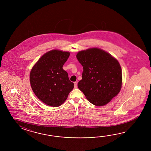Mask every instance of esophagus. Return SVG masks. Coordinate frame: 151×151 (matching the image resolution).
<instances>
[{"label": "esophagus", "instance_id": "obj_1", "mask_svg": "<svg viewBox=\"0 0 151 151\" xmlns=\"http://www.w3.org/2000/svg\"><path fill=\"white\" fill-rule=\"evenodd\" d=\"M74 88H76L77 87V83H76V82H75V83H74Z\"/></svg>", "mask_w": 151, "mask_h": 151}]
</instances>
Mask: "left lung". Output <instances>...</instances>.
<instances>
[{"mask_svg":"<svg viewBox=\"0 0 151 151\" xmlns=\"http://www.w3.org/2000/svg\"><path fill=\"white\" fill-rule=\"evenodd\" d=\"M76 57L83 67L82 79L78 83L79 89L93 105H106L122 88V71L119 62L98 48L81 51Z\"/></svg>","mask_w":151,"mask_h":151,"instance_id":"left-lung-1","label":"left lung"}]
</instances>
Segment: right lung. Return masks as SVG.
<instances>
[{"mask_svg":"<svg viewBox=\"0 0 151 151\" xmlns=\"http://www.w3.org/2000/svg\"><path fill=\"white\" fill-rule=\"evenodd\" d=\"M70 55L69 52L57 50L47 52L31 71L29 80L33 92L48 106H60L74 87L67 72L63 68Z\"/></svg>","mask_w":151,"mask_h":151,"instance_id":"right-lung-1","label":"right lung"}]
</instances>
